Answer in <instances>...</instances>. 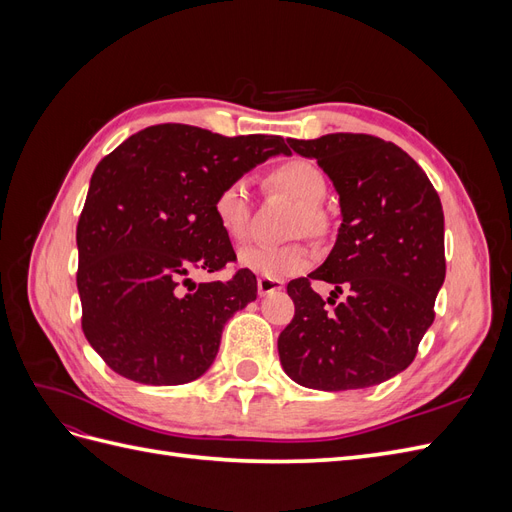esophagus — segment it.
<instances>
[{
  "instance_id": "obj_1",
  "label": "esophagus",
  "mask_w": 512,
  "mask_h": 512,
  "mask_svg": "<svg viewBox=\"0 0 512 512\" xmlns=\"http://www.w3.org/2000/svg\"><path fill=\"white\" fill-rule=\"evenodd\" d=\"M284 288L282 280H273V277H258V294L260 297H265V294L277 292Z\"/></svg>"
}]
</instances>
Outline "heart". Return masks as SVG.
Returning <instances> with one entry per match:
<instances>
[{"label": "heart", "mask_w": 512, "mask_h": 512, "mask_svg": "<svg viewBox=\"0 0 512 512\" xmlns=\"http://www.w3.org/2000/svg\"><path fill=\"white\" fill-rule=\"evenodd\" d=\"M269 181L277 190H284L303 205L301 230L307 228V232H314V235L324 230L327 220H324L320 205L327 196V179L314 162H282L271 170ZM213 215L228 239L243 241L247 237L250 232V196H247V183L243 179H232L222 185L213 198ZM239 262L245 269L277 280V277H290L305 271L312 262V250L303 243H256L243 247Z\"/></svg>", "instance_id": "obj_1"}]
</instances>
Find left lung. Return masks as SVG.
<instances>
[{"label":"left lung","instance_id":"1","mask_svg":"<svg viewBox=\"0 0 512 512\" xmlns=\"http://www.w3.org/2000/svg\"><path fill=\"white\" fill-rule=\"evenodd\" d=\"M288 145L329 175L342 226L329 258L288 284L294 318L277 337L280 361L307 389H367L414 361L436 318L446 275L440 196L404 149L378 136L337 132ZM312 279L336 286L331 308ZM342 287L349 297L335 304Z\"/></svg>","mask_w":512,"mask_h":512}]
</instances>
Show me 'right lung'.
<instances>
[{"mask_svg": "<svg viewBox=\"0 0 512 512\" xmlns=\"http://www.w3.org/2000/svg\"><path fill=\"white\" fill-rule=\"evenodd\" d=\"M277 153H290L282 136L160 123L96 166L76 226V286L87 342L119 376L168 386L211 367L224 324L258 292L250 269L226 282L190 280L237 260L213 198Z\"/></svg>", "mask_w": 512, "mask_h": 512, "instance_id": "1", "label": "right lung"}]
</instances>
